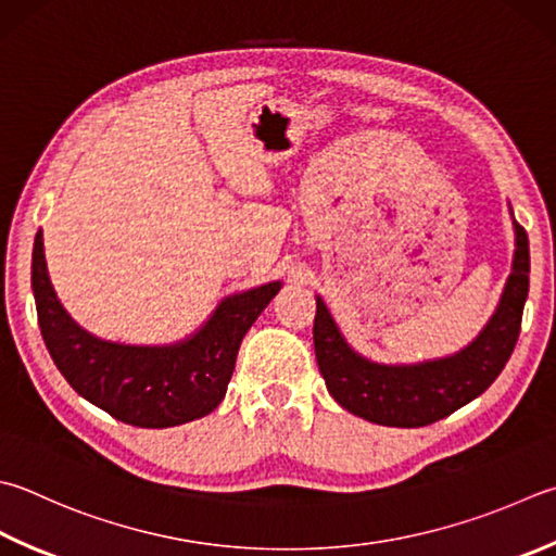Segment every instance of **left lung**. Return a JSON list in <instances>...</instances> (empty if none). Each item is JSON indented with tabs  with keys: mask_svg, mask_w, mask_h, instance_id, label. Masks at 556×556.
I'll return each mask as SVG.
<instances>
[{
	"mask_svg": "<svg viewBox=\"0 0 556 556\" xmlns=\"http://www.w3.org/2000/svg\"><path fill=\"white\" fill-rule=\"evenodd\" d=\"M513 232H516V251H513L510 276L494 314L472 343L445 358L412 365H387L365 358L343 339L339 324L317 295L314 353L333 400L365 421L394 428L435 424L477 400L501 375L516 349L522 307L528 300V235L516 219H513Z\"/></svg>",
	"mask_w": 556,
	"mask_h": 556,
	"instance_id": "obj_1",
	"label": "left lung"
}]
</instances>
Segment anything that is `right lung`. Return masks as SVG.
Returning <instances> with one entry per match:
<instances>
[{
    "mask_svg": "<svg viewBox=\"0 0 556 556\" xmlns=\"http://www.w3.org/2000/svg\"><path fill=\"white\" fill-rule=\"evenodd\" d=\"M30 286L50 358L72 390L123 424L169 428L207 416L225 400L239 343L282 282L225 298L201 329L166 345L115 343L81 329L50 282L43 232L36 235Z\"/></svg>",
    "mask_w": 556,
    "mask_h": 556,
    "instance_id": "1",
    "label": "right lung"
}]
</instances>
